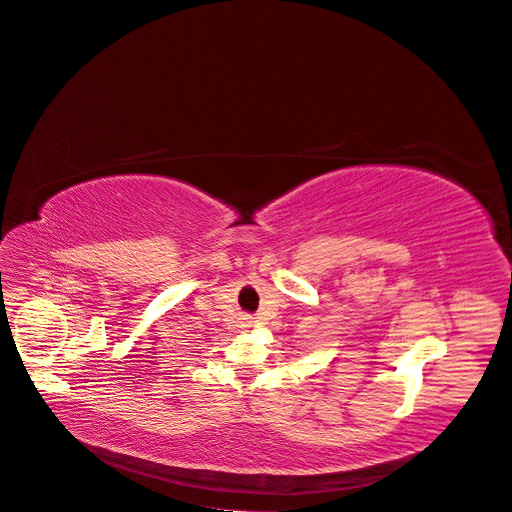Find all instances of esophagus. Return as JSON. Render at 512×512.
Returning a JSON list of instances; mask_svg holds the SVG:
<instances>
[{"label": "esophagus", "instance_id": "1", "mask_svg": "<svg viewBox=\"0 0 512 512\" xmlns=\"http://www.w3.org/2000/svg\"><path fill=\"white\" fill-rule=\"evenodd\" d=\"M247 326H249V324H247Z\"/></svg>", "mask_w": 512, "mask_h": 512}]
</instances>
